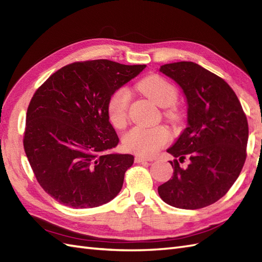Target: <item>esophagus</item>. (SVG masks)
Wrapping results in <instances>:
<instances>
[{
  "mask_svg": "<svg viewBox=\"0 0 262 262\" xmlns=\"http://www.w3.org/2000/svg\"><path fill=\"white\" fill-rule=\"evenodd\" d=\"M145 162H151V160L147 159L145 157H140V156L135 157V163H145Z\"/></svg>",
  "mask_w": 262,
  "mask_h": 262,
  "instance_id": "1",
  "label": "esophagus"
}]
</instances>
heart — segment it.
Returning a JSON list of instances; mask_svg holds the SVG:
<instances>
[{
  "label": "heart",
  "mask_w": 262,
  "mask_h": 262,
  "mask_svg": "<svg viewBox=\"0 0 262 262\" xmlns=\"http://www.w3.org/2000/svg\"><path fill=\"white\" fill-rule=\"evenodd\" d=\"M138 89L163 108L175 104L178 97L175 86L158 75H149L143 78L138 83ZM130 98V90L126 86H120L111 94L106 112L111 124L116 128H123L126 125ZM167 115L175 117L176 113L170 107ZM169 140L170 132L164 126H137L126 134L123 143L127 150L139 156L150 157L162 149Z\"/></svg>",
  "instance_id": "b5f03b06"
}]
</instances>
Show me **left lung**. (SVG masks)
I'll use <instances>...</instances> for the list:
<instances>
[{"label": "left lung", "instance_id": "obj_1", "mask_svg": "<svg viewBox=\"0 0 262 262\" xmlns=\"http://www.w3.org/2000/svg\"><path fill=\"white\" fill-rule=\"evenodd\" d=\"M179 85L187 102V127L167 152L171 179L158 187L166 204L199 209L224 197L239 177L246 160L248 122L231 87L193 62L160 66ZM187 157L190 165L180 167Z\"/></svg>", "mask_w": 262, "mask_h": 262}]
</instances>
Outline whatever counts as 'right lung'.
<instances>
[{
    "mask_svg": "<svg viewBox=\"0 0 262 262\" xmlns=\"http://www.w3.org/2000/svg\"><path fill=\"white\" fill-rule=\"evenodd\" d=\"M145 67L108 59L76 62L35 92L26 113L24 150L38 184L58 203L93 208L118 195L134 156L107 152L119 143L107 102Z\"/></svg>",
    "mask_w": 262,
    "mask_h": 262,
    "instance_id": "1",
    "label": "right lung"
}]
</instances>
